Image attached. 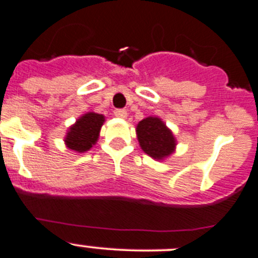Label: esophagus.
<instances>
[{"mask_svg":"<svg viewBox=\"0 0 258 258\" xmlns=\"http://www.w3.org/2000/svg\"><path fill=\"white\" fill-rule=\"evenodd\" d=\"M113 113H115V116L117 117H126L127 112L125 108H116V110L113 111Z\"/></svg>","mask_w":258,"mask_h":258,"instance_id":"esophagus-1","label":"esophagus"}]
</instances>
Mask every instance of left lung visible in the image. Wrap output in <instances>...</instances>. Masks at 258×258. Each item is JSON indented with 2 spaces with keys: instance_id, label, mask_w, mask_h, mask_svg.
<instances>
[{
  "instance_id": "obj_1",
  "label": "left lung",
  "mask_w": 258,
  "mask_h": 258,
  "mask_svg": "<svg viewBox=\"0 0 258 258\" xmlns=\"http://www.w3.org/2000/svg\"><path fill=\"white\" fill-rule=\"evenodd\" d=\"M137 136L142 150L157 160L171 155L175 147L174 136L158 117H146L139 121Z\"/></svg>"
}]
</instances>
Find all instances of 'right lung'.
<instances>
[{
	"label": "right lung",
	"mask_w": 258,
	"mask_h": 258,
	"mask_svg": "<svg viewBox=\"0 0 258 258\" xmlns=\"http://www.w3.org/2000/svg\"><path fill=\"white\" fill-rule=\"evenodd\" d=\"M103 121H105V117L100 113H86L68 132V136L65 138L68 147L78 152L88 151L97 142Z\"/></svg>",
	"instance_id": "add662e5"
}]
</instances>
